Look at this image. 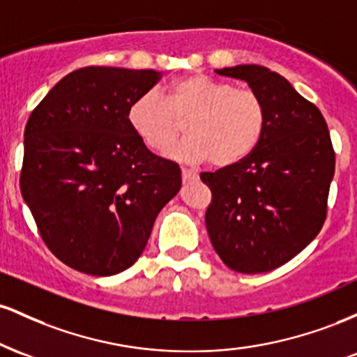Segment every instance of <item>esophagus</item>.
Segmentation results:
<instances>
[{
  "mask_svg": "<svg viewBox=\"0 0 357 357\" xmlns=\"http://www.w3.org/2000/svg\"><path fill=\"white\" fill-rule=\"evenodd\" d=\"M181 176H183V181L188 183V181H195V179H198V174L192 173L190 169H181Z\"/></svg>",
  "mask_w": 357,
  "mask_h": 357,
  "instance_id": "esophagus-1",
  "label": "esophagus"
}]
</instances>
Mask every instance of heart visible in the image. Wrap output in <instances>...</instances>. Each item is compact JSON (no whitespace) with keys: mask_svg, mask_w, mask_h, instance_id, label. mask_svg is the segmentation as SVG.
<instances>
[{"mask_svg":"<svg viewBox=\"0 0 357 357\" xmlns=\"http://www.w3.org/2000/svg\"><path fill=\"white\" fill-rule=\"evenodd\" d=\"M127 121L151 149L167 153L184 122L188 136L169 155L176 161L231 166L255 149L265 129L264 102L253 90L195 73L178 79L166 97L147 92L132 100Z\"/></svg>","mask_w":357,"mask_h":357,"instance_id":"obj_1","label":"heart"}]
</instances>
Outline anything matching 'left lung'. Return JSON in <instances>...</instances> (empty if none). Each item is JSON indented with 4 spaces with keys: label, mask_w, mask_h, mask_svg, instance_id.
<instances>
[{
    "label": "left lung",
    "mask_w": 357,
    "mask_h": 357,
    "mask_svg": "<svg viewBox=\"0 0 357 357\" xmlns=\"http://www.w3.org/2000/svg\"><path fill=\"white\" fill-rule=\"evenodd\" d=\"M247 82L265 107V129L247 158L202 173L213 199L204 221L227 267L264 273L301 253L321 231L335 154L321 110L260 65L215 70Z\"/></svg>",
    "instance_id": "obj_1"
}]
</instances>
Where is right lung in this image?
Masks as SVG:
<instances>
[{"instance_id": "1", "label": "right lung", "mask_w": 357, "mask_h": 357, "mask_svg": "<svg viewBox=\"0 0 357 357\" xmlns=\"http://www.w3.org/2000/svg\"><path fill=\"white\" fill-rule=\"evenodd\" d=\"M161 72L85 67L68 73L24 127L20 188L47 247L89 275L124 272L155 216L181 190V169L147 149L127 121Z\"/></svg>"}]
</instances>
